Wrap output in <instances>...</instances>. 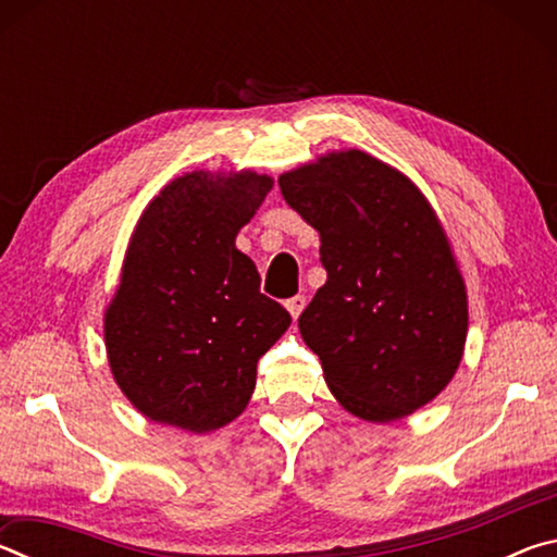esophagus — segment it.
<instances>
[{"mask_svg":"<svg viewBox=\"0 0 557 557\" xmlns=\"http://www.w3.org/2000/svg\"><path fill=\"white\" fill-rule=\"evenodd\" d=\"M305 305H307V299H305V295H297V297H292V299H287V312L292 314V319H299V314H301V309H305Z\"/></svg>","mask_w":557,"mask_h":557,"instance_id":"obj_1","label":"esophagus"}]
</instances>
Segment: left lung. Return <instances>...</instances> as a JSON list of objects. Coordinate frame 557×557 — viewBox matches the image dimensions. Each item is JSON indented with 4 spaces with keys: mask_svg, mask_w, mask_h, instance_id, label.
Here are the masks:
<instances>
[{
    "mask_svg": "<svg viewBox=\"0 0 557 557\" xmlns=\"http://www.w3.org/2000/svg\"><path fill=\"white\" fill-rule=\"evenodd\" d=\"M319 231L326 282L299 317L324 381L356 418L391 422L445 391L467 342V287L430 201L398 169L346 149L280 176Z\"/></svg>",
    "mask_w": 557,
    "mask_h": 557,
    "instance_id": "8db88e82",
    "label": "left lung"
}]
</instances>
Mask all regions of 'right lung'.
<instances>
[{
	"label": "right lung",
	"mask_w": 557,
	"mask_h": 557,
	"mask_svg": "<svg viewBox=\"0 0 557 557\" xmlns=\"http://www.w3.org/2000/svg\"><path fill=\"white\" fill-rule=\"evenodd\" d=\"M270 188L250 169L191 172L139 215L106 309V348L112 379L145 418L201 435L248 405L260 356L292 322L235 248Z\"/></svg>",
	"instance_id": "1"
}]
</instances>
